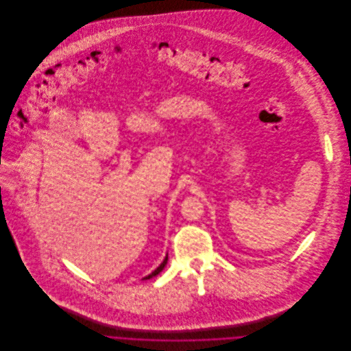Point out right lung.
Wrapping results in <instances>:
<instances>
[{"instance_id":"obj_1","label":"right lung","mask_w":351,"mask_h":351,"mask_svg":"<svg viewBox=\"0 0 351 351\" xmlns=\"http://www.w3.org/2000/svg\"><path fill=\"white\" fill-rule=\"evenodd\" d=\"M167 261H168V255H167V256H166V258H165V261H163V262H162V265H160V266H159V267L156 268V269H155V271H154V272H151L150 275H147V276H145V278H143V279H145V280H147V279H150V278H154V276H156V275H158V274H159V272H162V269H163V268H165V266H166V265H167Z\"/></svg>"}]
</instances>
